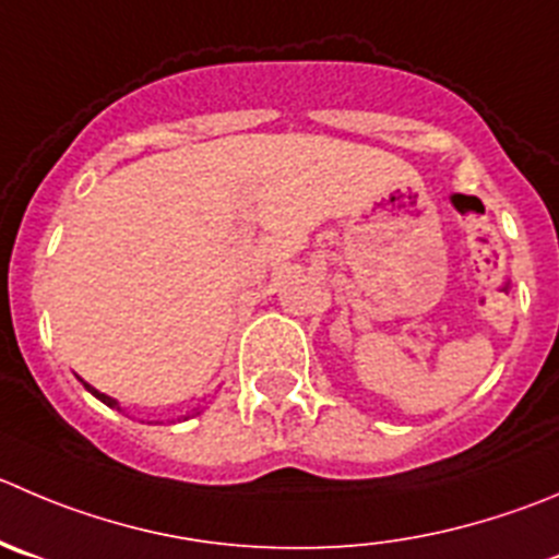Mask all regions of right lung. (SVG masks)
Returning <instances> with one entry per match:
<instances>
[{
    "label": "right lung",
    "mask_w": 559,
    "mask_h": 559,
    "mask_svg": "<svg viewBox=\"0 0 559 559\" xmlns=\"http://www.w3.org/2000/svg\"><path fill=\"white\" fill-rule=\"evenodd\" d=\"M82 384H84V381H82ZM84 386H87V392H93V395L98 397L100 403H106V406H109V408H120V403H117L115 397L104 395V392H98V390H95V386H90V384H84ZM191 414H200V408H191ZM191 414H186V417H191ZM186 417H183V419H186Z\"/></svg>",
    "instance_id": "obj_1"
}]
</instances>
